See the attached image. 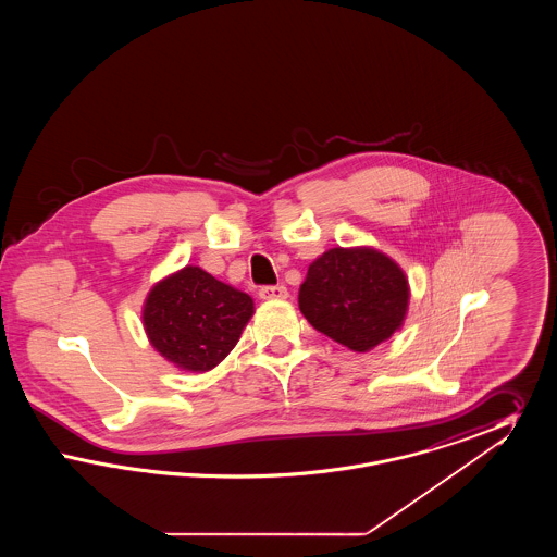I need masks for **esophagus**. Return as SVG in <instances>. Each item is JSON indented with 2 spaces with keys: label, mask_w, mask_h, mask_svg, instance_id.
I'll return each mask as SVG.
<instances>
[{
  "label": "esophagus",
  "mask_w": 557,
  "mask_h": 557,
  "mask_svg": "<svg viewBox=\"0 0 557 557\" xmlns=\"http://www.w3.org/2000/svg\"><path fill=\"white\" fill-rule=\"evenodd\" d=\"M259 296L263 300H282V298H288V290L286 286H263L259 290Z\"/></svg>",
  "instance_id": "1"
}]
</instances>
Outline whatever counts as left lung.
<instances>
[{
  "mask_svg": "<svg viewBox=\"0 0 557 557\" xmlns=\"http://www.w3.org/2000/svg\"><path fill=\"white\" fill-rule=\"evenodd\" d=\"M298 307L327 338L368 352L400 330L409 307V282L384 252L370 246H338L309 265Z\"/></svg>",
  "mask_w": 557,
  "mask_h": 557,
  "instance_id": "1",
  "label": "left lung"
}]
</instances>
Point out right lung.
Listing matches in <instances>:
<instances>
[{"mask_svg":"<svg viewBox=\"0 0 557 557\" xmlns=\"http://www.w3.org/2000/svg\"><path fill=\"white\" fill-rule=\"evenodd\" d=\"M255 315L246 292L219 282L200 267L187 265L160 280L148 292L141 321L150 345L175 368H216Z\"/></svg>","mask_w":557,"mask_h":557,"instance_id":"add662e5","label":"right lung"}]
</instances>
